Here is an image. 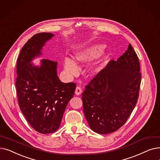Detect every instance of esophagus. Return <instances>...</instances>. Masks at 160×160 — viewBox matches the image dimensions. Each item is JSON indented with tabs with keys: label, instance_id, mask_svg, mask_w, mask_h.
Wrapping results in <instances>:
<instances>
[{
	"label": "esophagus",
	"instance_id": "1",
	"mask_svg": "<svg viewBox=\"0 0 160 160\" xmlns=\"http://www.w3.org/2000/svg\"><path fill=\"white\" fill-rule=\"evenodd\" d=\"M81 93H82L81 88L79 87V86H77L76 88V90H75V94L76 95H81Z\"/></svg>",
	"mask_w": 160,
	"mask_h": 160
}]
</instances>
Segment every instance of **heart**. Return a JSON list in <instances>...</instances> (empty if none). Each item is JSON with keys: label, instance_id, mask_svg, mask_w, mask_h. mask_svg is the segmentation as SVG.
Here are the masks:
<instances>
[{"label": "heart", "instance_id": "obj_1", "mask_svg": "<svg viewBox=\"0 0 160 160\" xmlns=\"http://www.w3.org/2000/svg\"><path fill=\"white\" fill-rule=\"evenodd\" d=\"M105 46L102 44H96L76 52L73 59L76 63H87L97 58H98L104 50ZM63 66L65 71L69 76H74L78 73V69L74 62L68 58L64 59ZM102 69V62H96L89 67V71L93 74L98 73Z\"/></svg>", "mask_w": 160, "mask_h": 160}]
</instances>
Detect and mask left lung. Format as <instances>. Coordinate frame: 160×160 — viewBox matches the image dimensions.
Instances as JSON below:
<instances>
[{
  "label": "left lung",
  "instance_id": "obj_1",
  "mask_svg": "<svg viewBox=\"0 0 160 160\" xmlns=\"http://www.w3.org/2000/svg\"><path fill=\"white\" fill-rule=\"evenodd\" d=\"M141 81L139 61L129 44L126 52L117 61H110L82 93L89 128L99 134L120 128L136 105Z\"/></svg>",
  "mask_w": 160,
  "mask_h": 160
}]
</instances>
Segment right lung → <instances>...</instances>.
Segmentation results:
<instances>
[{"mask_svg": "<svg viewBox=\"0 0 160 160\" xmlns=\"http://www.w3.org/2000/svg\"><path fill=\"white\" fill-rule=\"evenodd\" d=\"M54 34L41 32L27 42L17 62L16 86L19 108L27 121L38 133L56 131L67 104L74 94L76 84L60 81L58 63L42 59L40 65L32 63L41 57L42 48Z\"/></svg>", "mask_w": 160, "mask_h": 160, "instance_id": "1", "label": "right lung"}]
</instances>
